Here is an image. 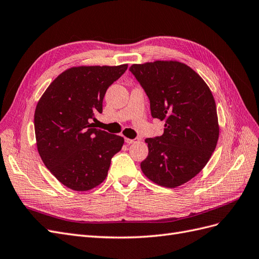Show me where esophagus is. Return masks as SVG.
<instances>
[{"label": "esophagus", "instance_id": "34e87169", "mask_svg": "<svg viewBox=\"0 0 259 259\" xmlns=\"http://www.w3.org/2000/svg\"><path fill=\"white\" fill-rule=\"evenodd\" d=\"M138 138H134V139H131V138H125V143L126 144H134V143H137L138 142Z\"/></svg>", "mask_w": 259, "mask_h": 259}]
</instances>
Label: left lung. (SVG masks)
I'll use <instances>...</instances> for the list:
<instances>
[{
	"mask_svg": "<svg viewBox=\"0 0 259 259\" xmlns=\"http://www.w3.org/2000/svg\"><path fill=\"white\" fill-rule=\"evenodd\" d=\"M130 71L150 100L152 117L165 122L162 136L145 140L149 153L140 163L143 173L167 188L189 182L206 165L217 145L213 94L194 70L179 61L133 65Z\"/></svg>",
	"mask_w": 259,
	"mask_h": 259,
	"instance_id": "1",
	"label": "left lung"
}]
</instances>
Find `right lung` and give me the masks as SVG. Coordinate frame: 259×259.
Instances as JSON below:
<instances>
[{
    "instance_id": "right-lung-1",
    "label": "right lung",
    "mask_w": 259,
    "mask_h": 259,
    "mask_svg": "<svg viewBox=\"0 0 259 259\" xmlns=\"http://www.w3.org/2000/svg\"><path fill=\"white\" fill-rule=\"evenodd\" d=\"M127 65L72 67L44 92L34 112L38 154L57 180L70 189L88 191L104 182L112 156L124 138L94 128L103 112L105 94Z\"/></svg>"
}]
</instances>
